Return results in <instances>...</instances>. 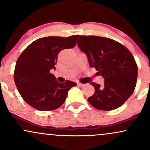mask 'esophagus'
<instances>
[{
	"label": "esophagus",
	"mask_w": 150,
	"mask_h": 150,
	"mask_svg": "<svg viewBox=\"0 0 150 150\" xmlns=\"http://www.w3.org/2000/svg\"><path fill=\"white\" fill-rule=\"evenodd\" d=\"M77 86H78V87H85V84H82V83H81V82H78V83H77Z\"/></svg>",
	"instance_id": "34e87169"
}]
</instances>
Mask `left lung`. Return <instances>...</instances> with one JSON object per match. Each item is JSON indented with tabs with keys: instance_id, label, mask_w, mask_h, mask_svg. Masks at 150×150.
Returning <instances> with one entry per match:
<instances>
[{
	"instance_id": "1",
	"label": "left lung",
	"mask_w": 150,
	"mask_h": 150,
	"mask_svg": "<svg viewBox=\"0 0 150 150\" xmlns=\"http://www.w3.org/2000/svg\"><path fill=\"white\" fill-rule=\"evenodd\" d=\"M77 44L87 56L91 68L104 78V85H91L95 92L89 103L98 110L111 111L121 106L135 90L137 65L129 50L120 43L106 37L78 36Z\"/></svg>"
}]
</instances>
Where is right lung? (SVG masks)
<instances>
[{
    "label": "right lung",
    "instance_id": "right-lung-1",
    "mask_svg": "<svg viewBox=\"0 0 150 150\" xmlns=\"http://www.w3.org/2000/svg\"><path fill=\"white\" fill-rule=\"evenodd\" d=\"M78 35L47 37L35 40L22 51L16 62L14 80L22 99L39 111L57 109L75 82L61 83L50 70L55 69L58 53L76 45Z\"/></svg>",
    "mask_w": 150,
    "mask_h": 150
}]
</instances>
